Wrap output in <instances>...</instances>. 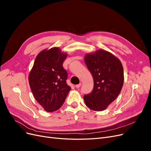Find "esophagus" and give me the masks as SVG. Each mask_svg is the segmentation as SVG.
Returning <instances> with one entry per match:
<instances>
[{
    "label": "esophagus",
    "instance_id": "esophagus-1",
    "mask_svg": "<svg viewBox=\"0 0 151 151\" xmlns=\"http://www.w3.org/2000/svg\"><path fill=\"white\" fill-rule=\"evenodd\" d=\"M81 85H82L81 83H80V84H77V85L76 86V88H79L81 86Z\"/></svg>",
    "mask_w": 151,
    "mask_h": 151
}]
</instances>
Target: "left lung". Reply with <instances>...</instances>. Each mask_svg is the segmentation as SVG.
Wrapping results in <instances>:
<instances>
[{
  "label": "left lung",
  "mask_w": 151,
  "mask_h": 151,
  "mask_svg": "<svg viewBox=\"0 0 151 151\" xmlns=\"http://www.w3.org/2000/svg\"><path fill=\"white\" fill-rule=\"evenodd\" d=\"M84 62L94 80L93 89L84 96V102L94 111H103L117 98L122 89V64L117 57L103 50L86 55Z\"/></svg>",
  "instance_id": "8db88e82"
}]
</instances>
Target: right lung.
I'll list each match as a JSON object with an SVG mask.
<instances>
[{"label":"right lung","mask_w":151,"mask_h":151,"mask_svg":"<svg viewBox=\"0 0 151 151\" xmlns=\"http://www.w3.org/2000/svg\"><path fill=\"white\" fill-rule=\"evenodd\" d=\"M67 56L58 47L44 50L36 57L28 80L34 97L45 111L53 112L64 103L71 88L63 62Z\"/></svg>","instance_id":"1"}]
</instances>
